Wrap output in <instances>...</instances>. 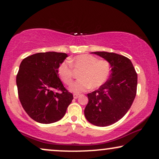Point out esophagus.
Segmentation results:
<instances>
[{
  "instance_id": "1",
  "label": "esophagus",
  "mask_w": 159,
  "mask_h": 159,
  "mask_svg": "<svg viewBox=\"0 0 159 159\" xmlns=\"http://www.w3.org/2000/svg\"><path fill=\"white\" fill-rule=\"evenodd\" d=\"M74 98L75 99H77V98H79V95H77V94H74Z\"/></svg>"
}]
</instances>
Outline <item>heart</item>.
Instances as JSON below:
<instances>
[{
	"mask_svg": "<svg viewBox=\"0 0 159 159\" xmlns=\"http://www.w3.org/2000/svg\"><path fill=\"white\" fill-rule=\"evenodd\" d=\"M71 65L75 69H82L77 81L69 88L71 92L76 94L85 92L90 89L98 88L107 81L111 72L110 64L106 60H98L95 56L84 54L71 60ZM69 61H64L58 69V75L61 80L66 84H70L73 79L72 66Z\"/></svg>",
	"mask_w": 159,
	"mask_h": 159,
	"instance_id": "obj_1",
	"label": "heart"
}]
</instances>
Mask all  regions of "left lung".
I'll list each match as a JSON object with an SVG mask.
<instances>
[{"label":"left lung","mask_w":159,"mask_h":159,"mask_svg":"<svg viewBox=\"0 0 159 159\" xmlns=\"http://www.w3.org/2000/svg\"><path fill=\"white\" fill-rule=\"evenodd\" d=\"M91 53L107 61L111 73L106 83L88 94L84 116L93 125L106 127L120 120L131 107L136 95L138 75L132 61L125 56L105 51Z\"/></svg>","instance_id":"8db88e82"}]
</instances>
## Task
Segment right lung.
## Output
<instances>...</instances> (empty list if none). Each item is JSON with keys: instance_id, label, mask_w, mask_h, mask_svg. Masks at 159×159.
Segmentation results:
<instances>
[{"instance_id": "add662e5", "label": "right lung", "mask_w": 159, "mask_h": 159, "mask_svg": "<svg viewBox=\"0 0 159 159\" xmlns=\"http://www.w3.org/2000/svg\"><path fill=\"white\" fill-rule=\"evenodd\" d=\"M66 57L64 53H38L25 58L19 66L16 76L19 101L37 122L60 120L72 101L73 95L64 88L58 75V66Z\"/></svg>"}]
</instances>
